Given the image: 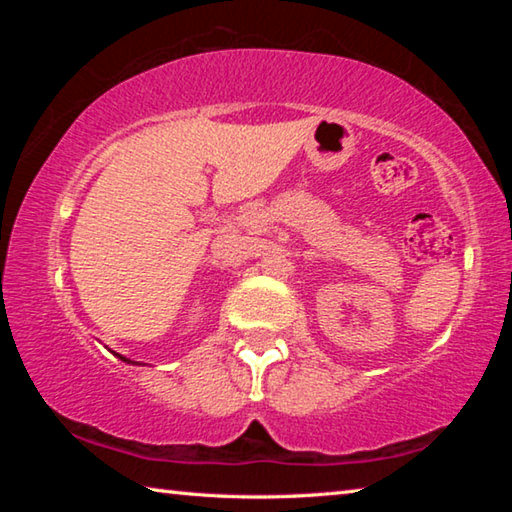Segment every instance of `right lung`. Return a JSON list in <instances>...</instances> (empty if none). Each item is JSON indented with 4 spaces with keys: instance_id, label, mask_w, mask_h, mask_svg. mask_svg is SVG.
<instances>
[{
    "instance_id": "obj_1",
    "label": "right lung",
    "mask_w": 512,
    "mask_h": 512,
    "mask_svg": "<svg viewBox=\"0 0 512 512\" xmlns=\"http://www.w3.org/2000/svg\"><path fill=\"white\" fill-rule=\"evenodd\" d=\"M117 357H119V359H121V361H128V363H133V361H131V359H126V357H121V354H117Z\"/></svg>"
}]
</instances>
